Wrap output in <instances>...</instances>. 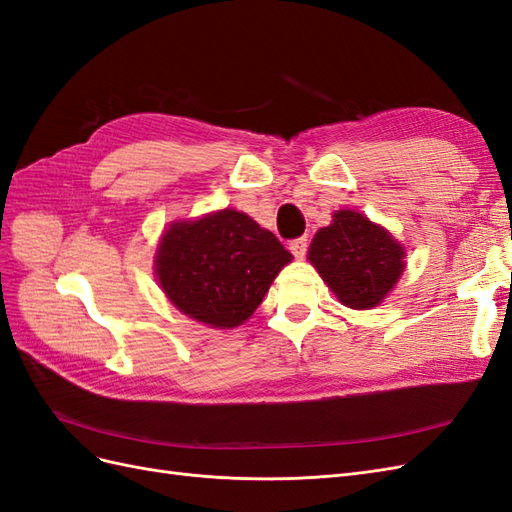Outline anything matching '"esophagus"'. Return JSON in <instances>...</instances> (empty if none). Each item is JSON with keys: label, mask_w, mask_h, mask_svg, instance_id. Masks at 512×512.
<instances>
[{"label": "esophagus", "mask_w": 512, "mask_h": 512, "mask_svg": "<svg viewBox=\"0 0 512 512\" xmlns=\"http://www.w3.org/2000/svg\"><path fill=\"white\" fill-rule=\"evenodd\" d=\"M306 246H309V240H306V236H302V238H296L289 242V251L294 253L296 259H302L306 255Z\"/></svg>", "instance_id": "esophagus-1"}]
</instances>
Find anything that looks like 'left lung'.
<instances>
[{
  "instance_id": "obj_1",
  "label": "left lung",
  "mask_w": 512,
  "mask_h": 512,
  "mask_svg": "<svg viewBox=\"0 0 512 512\" xmlns=\"http://www.w3.org/2000/svg\"><path fill=\"white\" fill-rule=\"evenodd\" d=\"M403 248L390 233L352 210L334 214L332 225L319 229L309 259L321 279L349 309H371L403 272Z\"/></svg>"
}]
</instances>
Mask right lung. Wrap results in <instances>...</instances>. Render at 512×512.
<instances>
[{
    "label": "right lung",
    "mask_w": 512,
    "mask_h": 512,
    "mask_svg": "<svg viewBox=\"0 0 512 512\" xmlns=\"http://www.w3.org/2000/svg\"><path fill=\"white\" fill-rule=\"evenodd\" d=\"M291 253L272 231L236 210L173 223L158 246L156 274L169 300L214 328L240 326L264 300Z\"/></svg>",
    "instance_id": "1"
}]
</instances>
